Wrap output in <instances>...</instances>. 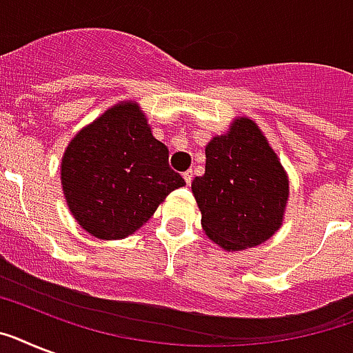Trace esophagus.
<instances>
[{"instance_id":"obj_1","label":"esophagus","mask_w":353,"mask_h":353,"mask_svg":"<svg viewBox=\"0 0 353 353\" xmlns=\"http://www.w3.org/2000/svg\"><path fill=\"white\" fill-rule=\"evenodd\" d=\"M183 177H185V181H187V185H190L194 179V172L192 170H187L185 174H183Z\"/></svg>"}]
</instances>
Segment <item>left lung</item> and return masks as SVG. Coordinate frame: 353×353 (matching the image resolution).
I'll use <instances>...</instances> for the list:
<instances>
[{
    "instance_id": "left-lung-1",
    "label": "left lung",
    "mask_w": 353,
    "mask_h": 353,
    "mask_svg": "<svg viewBox=\"0 0 353 353\" xmlns=\"http://www.w3.org/2000/svg\"><path fill=\"white\" fill-rule=\"evenodd\" d=\"M205 155V174L192 181L205 234L225 251L269 240L282 225L290 181L260 128L236 119Z\"/></svg>"
}]
</instances>
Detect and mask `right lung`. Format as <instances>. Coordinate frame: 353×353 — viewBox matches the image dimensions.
I'll return each mask as SVG.
<instances>
[{"label": "right lung", "mask_w": 353, "mask_h": 353, "mask_svg": "<svg viewBox=\"0 0 353 353\" xmlns=\"http://www.w3.org/2000/svg\"><path fill=\"white\" fill-rule=\"evenodd\" d=\"M60 172L71 214L101 240L133 234L172 190L185 185L135 102H121L80 130Z\"/></svg>", "instance_id": "right-lung-1"}]
</instances>
